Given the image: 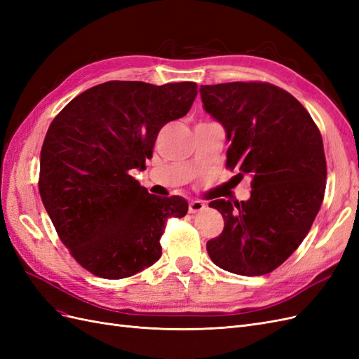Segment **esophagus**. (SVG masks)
Here are the masks:
<instances>
[{"label":"esophagus","mask_w":359,"mask_h":359,"mask_svg":"<svg viewBox=\"0 0 359 359\" xmlns=\"http://www.w3.org/2000/svg\"><path fill=\"white\" fill-rule=\"evenodd\" d=\"M205 210V203L201 202V201H191L189 203V212L190 214H196V212H201Z\"/></svg>","instance_id":"esophagus-1"}]
</instances>
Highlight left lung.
<instances>
[{"label":"left lung","mask_w":359,"mask_h":359,"mask_svg":"<svg viewBox=\"0 0 359 359\" xmlns=\"http://www.w3.org/2000/svg\"><path fill=\"white\" fill-rule=\"evenodd\" d=\"M203 109L224 132L227 168L252 178L241 203L212 201L224 227L206 243L212 262L264 276L295 252L316 219L327 181L320 132L295 97L271 83L201 85Z\"/></svg>","instance_id":"obj_1"}]
</instances>
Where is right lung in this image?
Returning <instances> with one entry per match:
<instances>
[{
  "label": "right lung",
  "instance_id": "add662e5",
  "mask_svg": "<svg viewBox=\"0 0 359 359\" xmlns=\"http://www.w3.org/2000/svg\"><path fill=\"white\" fill-rule=\"evenodd\" d=\"M198 85L109 81L55 116L40 153V196L60 240L97 277L135 276L161 256L168 217L184 198H158L130 175L153 157L160 128L186 115Z\"/></svg>",
  "mask_w": 359,
  "mask_h": 359
}]
</instances>
